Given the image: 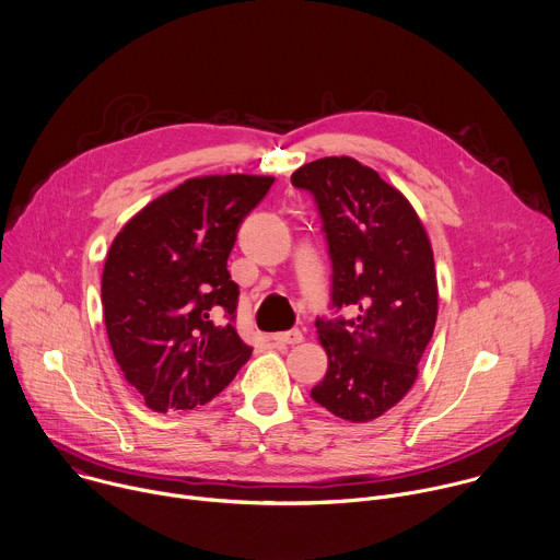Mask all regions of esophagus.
I'll list each match as a JSON object with an SVG mask.
<instances>
[{
	"label": "esophagus",
	"mask_w": 560,
	"mask_h": 560,
	"mask_svg": "<svg viewBox=\"0 0 560 560\" xmlns=\"http://www.w3.org/2000/svg\"><path fill=\"white\" fill-rule=\"evenodd\" d=\"M271 340L276 345H300L302 342V330L291 328V330H282V332H273Z\"/></svg>",
	"instance_id": "1"
}]
</instances>
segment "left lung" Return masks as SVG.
<instances>
[{
  "mask_svg": "<svg viewBox=\"0 0 560 560\" xmlns=\"http://www.w3.org/2000/svg\"><path fill=\"white\" fill-rule=\"evenodd\" d=\"M313 196L332 265L330 306L347 319H315L328 355L315 404L364 423L390 410L415 384L432 338L439 295L432 247L406 196L351 156H326L293 172Z\"/></svg>",
  "mask_w": 560,
  "mask_h": 560,
  "instance_id": "left-lung-1",
  "label": "left lung"
}]
</instances>
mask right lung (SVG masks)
<instances>
[{"mask_svg": "<svg viewBox=\"0 0 560 560\" xmlns=\"http://www.w3.org/2000/svg\"><path fill=\"white\" fill-rule=\"evenodd\" d=\"M271 185L273 176L249 174L189 178L145 205L112 243L101 278L105 330L148 408L205 406L252 358L232 324L241 291L228 258Z\"/></svg>", "mask_w": 560, "mask_h": 560, "instance_id": "obj_1", "label": "right lung"}]
</instances>
